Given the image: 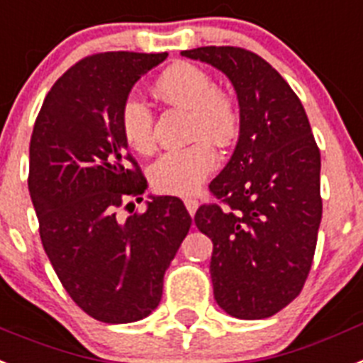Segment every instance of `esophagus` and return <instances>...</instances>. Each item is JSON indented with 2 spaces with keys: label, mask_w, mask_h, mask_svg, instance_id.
<instances>
[{
  "label": "esophagus",
  "mask_w": 363,
  "mask_h": 363,
  "mask_svg": "<svg viewBox=\"0 0 363 363\" xmlns=\"http://www.w3.org/2000/svg\"><path fill=\"white\" fill-rule=\"evenodd\" d=\"M184 205H186L188 214L194 216L197 212V208H199V201H197V199H184Z\"/></svg>",
  "instance_id": "obj_1"
}]
</instances>
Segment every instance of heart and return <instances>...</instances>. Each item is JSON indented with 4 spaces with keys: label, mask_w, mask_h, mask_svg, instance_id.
Instances as JSON below:
<instances>
[{
    "label": "heart",
    "mask_w": 363,
    "mask_h": 363,
    "mask_svg": "<svg viewBox=\"0 0 363 363\" xmlns=\"http://www.w3.org/2000/svg\"><path fill=\"white\" fill-rule=\"evenodd\" d=\"M155 92L164 101L190 111V135L199 138L190 147L169 151L149 169L155 190L172 196H191L218 166V155L208 140L228 145L240 130V114L227 94L216 90L205 69L177 62L155 81ZM121 135L130 149L147 153L153 147V114L142 99L130 96L120 112Z\"/></svg>",
    "instance_id": "heart-1"
}]
</instances>
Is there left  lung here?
I'll list each match as a JSON object with an SVG mask.
<instances>
[{
  "label": "left lung",
  "mask_w": 363,
  "mask_h": 363,
  "mask_svg": "<svg viewBox=\"0 0 363 363\" xmlns=\"http://www.w3.org/2000/svg\"><path fill=\"white\" fill-rule=\"evenodd\" d=\"M181 55L225 73L240 105L238 144L210 182L228 208L196 214L214 243L216 303L233 318H271L301 294L312 266L323 212L318 144L299 97L262 57L230 45Z\"/></svg>",
  "instance_id": "left-lung-1"
}]
</instances>
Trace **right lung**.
Returning a JSON list of instances; mask_svg holds the SVG:
<instances>
[{"label":"right lung","mask_w":363,"mask_h":363,"mask_svg":"<svg viewBox=\"0 0 363 363\" xmlns=\"http://www.w3.org/2000/svg\"><path fill=\"white\" fill-rule=\"evenodd\" d=\"M166 57L111 51L72 66L45 96L29 145V194L45 255L79 308L111 325L157 308L191 225L182 201L169 196H149L144 214L118 218L147 190L127 153L121 106Z\"/></svg>","instance_id":"add662e5"}]
</instances>
